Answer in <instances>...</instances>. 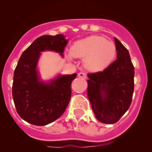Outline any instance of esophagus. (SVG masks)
I'll return each mask as SVG.
<instances>
[{
	"instance_id": "obj_1",
	"label": "esophagus",
	"mask_w": 152,
	"mask_h": 152,
	"mask_svg": "<svg viewBox=\"0 0 152 152\" xmlns=\"http://www.w3.org/2000/svg\"><path fill=\"white\" fill-rule=\"evenodd\" d=\"M78 76H79V77L82 78V79H86L87 78V73H85V72H80V73H79Z\"/></svg>"
}]
</instances>
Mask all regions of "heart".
I'll return each mask as SVG.
<instances>
[{"instance_id": "1", "label": "heart", "mask_w": 152, "mask_h": 152, "mask_svg": "<svg viewBox=\"0 0 152 152\" xmlns=\"http://www.w3.org/2000/svg\"><path fill=\"white\" fill-rule=\"evenodd\" d=\"M116 54L115 44L103 37L90 36L76 41L70 48V54L77 58H85L84 65L90 71L99 72L107 68Z\"/></svg>"}]
</instances>
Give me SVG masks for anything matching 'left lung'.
<instances>
[{"label":"left lung","instance_id":"8db88e82","mask_svg":"<svg viewBox=\"0 0 152 152\" xmlns=\"http://www.w3.org/2000/svg\"><path fill=\"white\" fill-rule=\"evenodd\" d=\"M117 59L103 71L88 73L87 96L96 118L112 124L128 110L134 92V68L128 50L115 37Z\"/></svg>","mask_w":152,"mask_h":152}]
</instances>
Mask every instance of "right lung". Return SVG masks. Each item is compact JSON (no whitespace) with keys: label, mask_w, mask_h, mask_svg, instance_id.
Segmentation results:
<instances>
[{"label":"right lung","mask_w":152,"mask_h":152,"mask_svg":"<svg viewBox=\"0 0 152 152\" xmlns=\"http://www.w3.org/2000/svg\"><path fill=\"white\" fill-rule=\"evenodd\" d=\"M68 39L62 34L42 35L21 55L14 72L12 97L21 118L36 126L54 121L64 113L71 97L72 81L77 74L59 75L44 82L37 70L40 52L53 50L63 56Z\"/></svg>","instance_id":"obj_1"}]
</instances>
